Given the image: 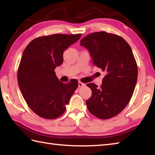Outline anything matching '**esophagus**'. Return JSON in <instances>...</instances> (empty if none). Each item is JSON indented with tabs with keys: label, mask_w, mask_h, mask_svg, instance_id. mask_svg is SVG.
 <instances>
[{
	"label": "esophagus",
	"mask_w": 155,
	"mask_h": 155,
	"mask_svg": "<svg viewBox=\"0 0 155 155\" xmlns=\"http://www.w3.org/2000/svg\"><path fill=\"white\" fill-rule=\"evenodd\" d=\"M85 84L83 83H81V82H78V87H84Z\"/></svg>",
	"instance_id": "34e87169"
}]
</instances>
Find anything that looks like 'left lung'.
<instances>
[{
    "label": "left lung",
    "instance_id": "1",
    "mask_svg": "<svg viewBox=\"0 0 155 155\" xmlns=\"http://www.w3.org/2000/svg\"><path fill=\"white\" fill-rule=\"evenodd\" d=\"M80 45L106 73L101 87L87 84L92 91L86 101L88 110L101 119L114 117L127 107L135 88L138 68L132 49L123 38L104 31L88 35Z\"/></svg>",
    "mask_w": 155,
    "mask_h": 155
}]
</instances>
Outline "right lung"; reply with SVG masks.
Returning a JSON list of instances; mask_svg holds the SVG:
<instances>
[{
	"instance_id": "1",
	"label": "right lung",
	"mask_w": 155,
	"mask_h": 155,
	"mask_svg": "<svg viewBox=\"0 0 155 155\" xmlns=\"http://www.w3.org/2000/svg\"><path fill=\"white\" fill-rule=\"evenodd\" d=\"M81 34H55L35 38L25 48L18 69V86L26 103L38 116L54 119L64 113L78 85L59 81L54 69L63 62V52Z\"/></svg>"
}]
</instances>
